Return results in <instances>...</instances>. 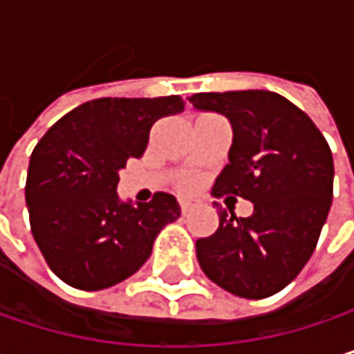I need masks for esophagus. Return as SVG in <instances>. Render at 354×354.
Masks as SVG:
<instances>
[{"mask_svg":"<svg viewBox=\"0 0 354 354\" xmlns=\"http://www.w3.org/2000/svg\"><path fill=\"white\" fill-rule=\"evenodd\" d=\"M194 205H196V198H180V211H182V213L190 211Z\"/></svg>","mask_w":354,"mask_h":354,"instance_id":"34e87169","label":"esophagus"}]
</instances>
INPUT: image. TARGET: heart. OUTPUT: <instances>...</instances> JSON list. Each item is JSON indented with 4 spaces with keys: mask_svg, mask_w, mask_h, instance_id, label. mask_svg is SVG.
<instances>
[{
    "mask_svg": "<svg viewBox=\"0 0 354 354\" xmlns=\"http://www.w3.org/2000/svg\"><path fill=\"white\" fill-rule=\"evenodd\" d=\"M180 186H182L184 190H190V188L194 186V180H192V178H186V180H182V182H180Z\"/></svg>",
    "mask_w": 354,
    "mask_h": 354,
    "instance_id": "1",
    "label": "heart"
}]
</instances>
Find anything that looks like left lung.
I'll return each instance as SVG.
<instances>
[{
    "label": "left lung",
    "mask_w": 354,
    "mask_h": 354,
    "mask_svg": "<svg viewBox=\"0 0 354 354\" xmlns=\"http://www.w3.org/2000/svg\"><path fill=\"white\" fill-rule=\"evenodd\" d=\"M188 100L225 114L234 127L230 164L211 194L254 203L250 217L219 207L215 234L196 240L198 264L238 297H270L316 250L332 205V151L312 118L274 92H201Z\"/></svg>",
    "instance_id": "1"
}]
</instances>
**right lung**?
Returning <instances> with one entry per match:
<instances>
[{
    "instance_id": "add662e5",
    "label": "right lung",
    "mask_w": 354,
    "mask_h": 354,
    "mask_svg": "<svg viewBox=\"0 0 354 354\" xmlns=\"http://www.w3.org/2000/svg\"><path fill=\"white\" fill-rule=\"evenodd\" d=\"M184 110L180 96L98 98L73 108L36 143L26 178L30 230L69 287L100 291L135 274L156 236L180 217L168 192L120 203L118 170L147 149L151 127Z\"/></svg>"
}]
</instances>
